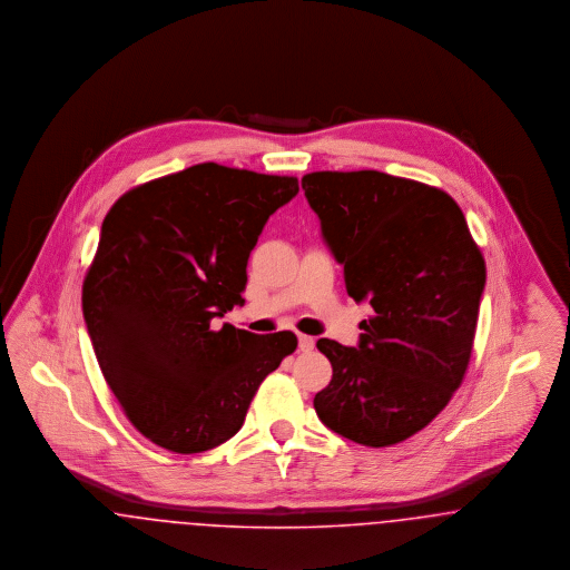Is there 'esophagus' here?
<instances>
[{
    "mask_svg": "<svg viewBox=\"0 0 570 570\" xmlns=\"http://www.w3.org/2000/svg\"><path fill=\"white\" fill-rule=\"evenodd\" d=\"M315 347V338L308 334H298V350L299 352H311Z\"/></svg>",
    "mask_w": 570,
    "mask_h": 570,
    "instance_id": "esophagus-1",
    "label": "esophagus"
}]
</instances>
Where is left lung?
Returning a JSON list of instances; mask_svg holds the SVG:
<instances>
[{
    "label": "left lung",
    "instance_id": "obj_1",
    "mask_svg": "<svg viewBox=\"0 0 570 570\" xmlns=\"http://www.w3.org/2000/svg\"><path fill=\"white\" fill-rule=\"evenodd\" d=\"M302 190L347 294L375 311L356 347L317 341L332 380L315 412L362 446L399 444L446 407L465 375L484 259L440 188L382 171H317Z\"/></svg>",
    "mask_w": 570,
    "mask_h": 570
}]
</instances>
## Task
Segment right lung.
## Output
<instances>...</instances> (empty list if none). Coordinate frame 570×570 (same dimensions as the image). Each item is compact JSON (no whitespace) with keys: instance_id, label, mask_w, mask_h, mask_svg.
Wrapping results in <instances>:
<instances>
[{"instance_id":"obj_1","label":"right lung","mask_w":570,"mask_h":570,"mask_svg":"<svg viewBox=\"0 0 570 570\" xmlns=\"http://www.w3.org/2000/svg\"><path fill=\"white\" fill-rule=\"evenodd\" d=\"M296 178L216 163L148 181L100 227L83 320L128 420L156 446L195 454L240 431L246 410L298 338L216 322L246 289V264Z\"/></svg>"}]
</instances>
